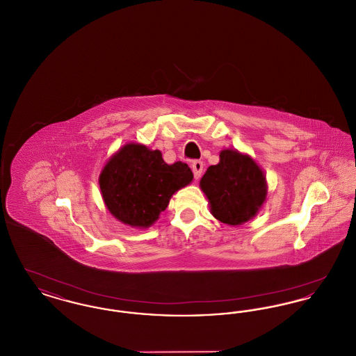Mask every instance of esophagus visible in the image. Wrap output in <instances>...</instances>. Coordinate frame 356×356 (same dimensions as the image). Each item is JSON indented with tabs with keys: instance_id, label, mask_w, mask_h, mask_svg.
<instances>
[{
	"instance_id": "esophagus-1",
	"label": "esophagus",
	"mask_w": 356,
	"mask_h": 356,
	"mask_svg": "<svg viewBox=\"0 0 356 356\" xmlns=\"http://www.w3.org/2000/svg\"><path fill=\"white\" fill-rule=\"evenodd\" d=\"M192 170H193V176H195V179L197 180V179H200V176H202V172H203L204 164L203 161H200V160H196V161H193L192 163Z\"/></svg>"
}]
</instances>
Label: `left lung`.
I'll return each instance as SVG.
<instances>
[{
    "label": "left lung",
    "instance_id": "left-lung-1",
    "mask_svg": "<svg viewBox=\"0 0 356 356\" xmlns=\"http://www.w3.org/2000/svg\"><path fill=\"white\" fill-rule=\"evenodd\" d=\"M212 215L224 224L240 225L251 220L267 196L263 170L248 154L234 149L220 152V161L211 165L200 180Z\"/></svg>",
    "mask_w": 356,
    "mask_h": 356
}]
</instances>
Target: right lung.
<instances>
[{"instance_id": "1", "label": "right lung", "mask_w": 356, "mask_h": 356, "mask_svg": "<svg viewBox=\"0 0 356 356\" xmlns=\"http://www.w3.org/2000/svg\"><path fill=\"white\" fill-rule=\"evenodd\" d=\"M192 179L186 163L170 165L160 151L131 143L109 159L99 183L104 203L118 220L148 228L165 211L172 195Z\"/></svg>"}]
</instances>
